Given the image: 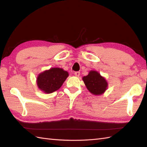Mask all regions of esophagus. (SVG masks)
I'll return each instance as SVG.
<instances>
[{
	"label": "esophagus",
	"mask_w": 147,
	"mask_h": 147,
	"mask_svg": "<svg viewBox=\"0 0 147 147\" xmlns=\"http://www.w3.org/2000/svg\"><path fill=\"white\" fill-rule=\"evenodd\" d=\"M74 75H75L76 76H79L80 74V73L79 71H76V72H74Z\"/></svg>",
	"instance_id": "1"
}]
</instances>
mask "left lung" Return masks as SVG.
<instances>
[{
  "label": "left lung",
  "instance_id": "obj_1",
  "mask_svg": "<svg viewBox=\"0 0 147 147\" xmlns=\"http://www.w3.org/2000/svg\"><path fill=\"white\" fill-rule=\"evenodd\" d=\"M87 89L93 95L103 94L107 88V81L96 71H90L88 74L83 78Z\"/></svg>",
  "mask_w": 147,
  "mask_h": 147
}]
</instances>
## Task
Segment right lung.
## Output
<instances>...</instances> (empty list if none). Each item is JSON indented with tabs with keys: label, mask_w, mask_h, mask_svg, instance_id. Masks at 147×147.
<instances>
[{
	"label": "right lung",
	"mask_w": 147,
	"mask_h": 147,
	"mask_svg": "<svg viewBox=\"0 0 147 147\" xmlns=\"http://www.w3.org/2000/svg\"><path fill=\"white\" fill-rule=\"evenodd\" d=\"M69 74L63 69L52 67L38 74L36 79L38 88L46 93H51L61 88Z\"/></svg>",
	"instance_id": "right-lung-1"
}]
</instances>
